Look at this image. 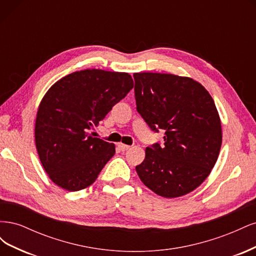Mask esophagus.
I'll return each instance as SVG.
<instances>
[{
  "mask_svg": "<svg viewBox=\"0 0 256 256\" xmlns=\"http://www.w3.org/2000/svg\"><path fill=\"white\" fill-rule=\"evenodd\" d=\"M118 147L120 148V150H122V152H126V150H128L130 148L129 145L122 144V143H118Z\"/></svg>",
  "mask_w": 256,
  "mask_h": 256,
  "instance_id": "obj_1",
  "label": "esophagus"
}]
</instances>
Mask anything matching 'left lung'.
<instances>
[{
  "mask_svg": "<svg viewBox=\"0 0 256 256\" xmlns=\"http://www.w3.org/2000/svg\"><path fill=\"white\" fill-rule=\"evenodd\" d=\"M136 111L148 127L164 130V144L146 147L136 166L142 182L164 198L187 194L218 159L222 130L214 99L198 82L168 74H134Z\"/></svg>",
  "mask_w": 256,
  "mask_h": 256,
  "instance_id": "obj_1",
  "label": "left lung"
}]
</instances>
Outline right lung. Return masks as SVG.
I'll list each match as a JSON object with an SVG mask.
<instances>
[{"label": "right lung", "mask_w": 256, "mask_h": 256, "mask_svg": "<svg viewBox=\"0 0 256 256\" xmlns=\"http://www.w3.org/2000/svg\"><path fill=\"white\" fill-rule=\"evenodd\" d=\"M132 88L129 74L100 69L76 72L52 85L38 108L35 142L54 184L79 191L97 180L115 146L90 131Z\"/></svg>", "instance_id": "right-lung-1"}]
</instances>
